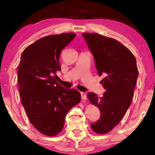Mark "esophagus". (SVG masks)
<instances>
[{
	"mask_svg": "<svg viewBox=\"0 0 155 155\" xmlns=\"http://www.w3.org/2000/svg\"><path fill=\"white\" fill-rule=\"evenodd\" d=\"M80 94H81V98L82 99H87V94L85 92H80Z\"/></svg>",
	"mask_w": 155,
	"mask_h": 155,
	"instance_id": "34e87169",
	"label": "esophagus"
}]
</instances>
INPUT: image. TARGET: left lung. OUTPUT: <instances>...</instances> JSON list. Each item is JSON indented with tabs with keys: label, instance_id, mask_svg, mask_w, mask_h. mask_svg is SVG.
Masks as SVG:
<instances>
[{
	"label": "left lung",
	"instance_id": "left-lung-1",
	"mask_svg": "<svg viewBox=\"0 0 155 155\" xmlns=\"http://www.w3.org/2000/svg\"><path fill=\"white\" fill-rule=\"evenodd\" d=\"M94 55L95 65L106 92L98 97L89 92L87 97L101 111L100 118L90 125L97 134H105L119 124L130 107L136 85L138 69L133 53L117 40L97 33L82 34Z\"/></svg>",
	"mask_w": 155,
	"mask_h": 155
}]
</instances>
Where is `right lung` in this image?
Returning a JSON list of instances; mask_svg holds the SVG:
<instances>
[{"label": "right lung", "mask_w": 155, "mask_h": 155, "mask_svg": "<svg viewBox=\"0 0 155 155\" xmlns=\"http://www.w3.org/2000/svg\"><path fill=\"white\" fill-rule=\"evenodd\" d=\"M75 36L64 33L42 37L21 56L18 69L21 101L31 124L46 136L62 131L67 113L81 99L79 91L63 87L55 80L61 69V51Z\"/></svg>", "instance_id": "right-lung-1"}]
</instances>
